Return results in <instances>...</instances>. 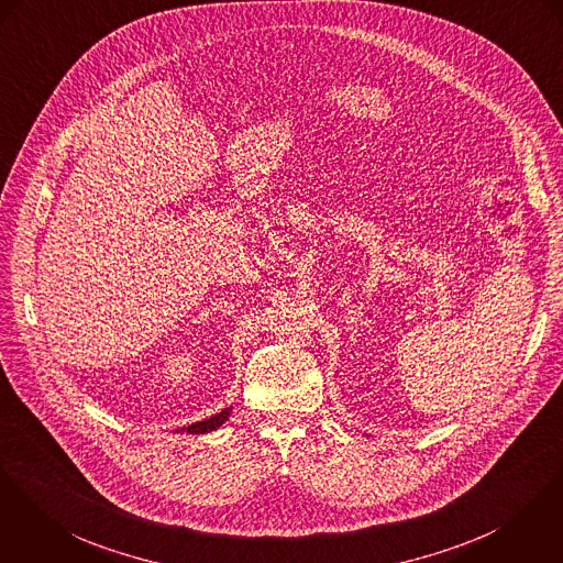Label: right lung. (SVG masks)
Listing matches in <instances>:
<instances>
[{"instance_id": "1", "label": "right lung", "mask_w": 563, "mask_h": 563, "mask_svg": "<svg viewBox=\"0 0 563 563\" xmlns=\"http://www.w3.org/2000/svg\"><path fill=\"white\" fill-rule=\"evenodd\" d=\"M231 409H233V407H227V409H222L217 416H212V418H208V420H201V422H195V424H190V427H184L181 431H186V433L190 434H206L210 433V431H217L218 427H222V424L229 420ZM177 433H179V431H177Z\"/></svg>"}]
</instances>
